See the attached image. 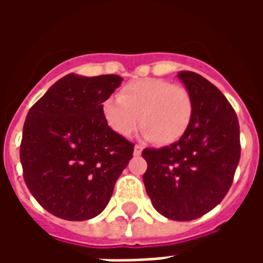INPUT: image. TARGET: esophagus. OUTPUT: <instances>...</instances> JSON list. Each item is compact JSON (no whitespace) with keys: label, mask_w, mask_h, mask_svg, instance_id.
Instances as JSON below:
<instances>
[{"label":"esophagus","mask_w":263,"mask_h":263,"mask_svg":"<svg viewBox=\"0 0 263 263\" xmlns=\"http://www.w3.org/2000/svg\"><path fill=\"white\" fill-rule=\"evenodd\" d=\"M142 145H135V146H134V155H135V156H139V155L142 154Z\"/></svg>","instance_id":"34e87169"}]
</instances>
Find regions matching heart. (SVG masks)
<instances>
[{
	"instance_id": "obj_1",
	"label": "heart",
	"mask_w": 263,
	"mask_h": 263,
	"mask_svg": "<svg viewBox=\"0 0 263 263\" xmlns=\"http://www.w3.org/2000/svg\"><path fill=\"white\" fill-rule=\"evenodd\" d=\"M103 114L121 137H129L139 120L143 138L166 145L186 134L193 117V100L186 87L148 77L125 84L118 97L107 98Z\"/></svg>"
}]
</instances>
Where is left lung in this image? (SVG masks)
<instances>
[{"instance_id": "obj_1", "label": "left lung", "mask_w": 263, "mask_h": 263, "mask_svg": "<svg viewBox=\"0 0 263 263\" xmlns=\"http://www.w3.org/2000/svg\"><path fill=\"white\" fill-rule=\"evenodd\" d=\"M193 100V117L177 142L142 151L143 184L155 210L175 221H190L226 197L237 171L241 143L235 111L203 76L180 71Z\"/></svg>"}]
</instances>
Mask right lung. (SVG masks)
Wrapping results in <instances>:
<instances>
[{
  "instance_id": "1",
  "label": "right lung",
  "mask_w": 263,
  "mask_h": 263,
  "mask_svg": "<svg viewBox=\"0 0 263 263\" xmlns=\"http://www.w3.org/2000/svg\"><path fill=\"white\" fill-rule=\"evenodd\" d=\"M121 81L117 74L70 73L26 115L20 149L24 180L50 214L84 221L107 207L135 146L103 114V103Z\"/></svg>"
}]
</instances>
